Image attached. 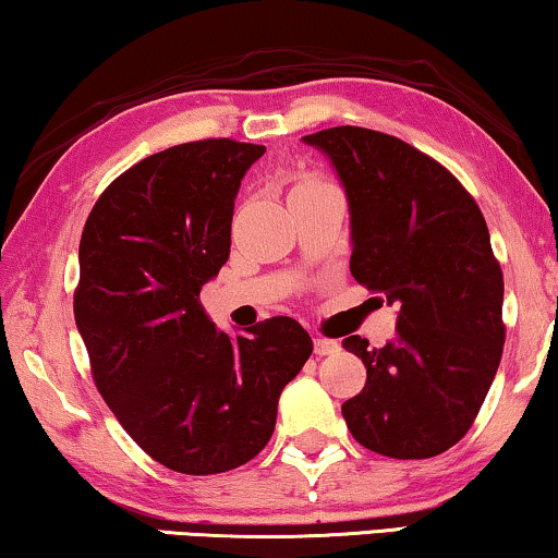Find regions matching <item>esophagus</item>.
<instances>
[{
	"instance_id": "1",
	"label": "esophagus",
	"mask_w": 558,
	"mask_h": 558,
	"mask_svg": "<svg viewBox=\"0 0 558 558\" xmlns=\"http://www.w3.org/2000/svg\"><path fill=\"white\" fill-rule=\"evenodd\" d=\"M337 352H339L337 339H327V337L314 339V354H319V357H325V354H337Z\"/></svg>"
}]
</instances>
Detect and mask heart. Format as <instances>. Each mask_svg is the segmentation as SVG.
<instances>
[{
  "label": "heart",
  "mask_w": 558,
  "mask_h": 558,
  "mask_svg": "<svg viewBox=\"0 0 558 558\" xmlns=\"http://www.w3.org/2000/svg\"><path fill=\"white\" fill-rule=\"evenodd\" d=\"M327 181L325 179H319L317 173H304L302 179H299L296 183H294V189L292 191H302V189H314V185H325Z\"/></svg>",
  "instance_id": "heart-1"
}]
</instances>
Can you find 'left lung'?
Instances as JSON below:
<instances>
[{"label":"left lung","instance_id":"left-lung-1","mask_svg":"<svg viewBox=\"0 0 558 558\" xmlns=\"http://www.w3.org/2000/svg\"><path fill=\"white\" fill-rule=\"evenodd\" d=\"M325 150L352 214V277L398 304V337L344 350L367 367L342 405L373 453L420 460L471 430L504 354V271L475 198L427 153L357 125L304 135Z\"/></svg>","mask_w":558,"mask_h":558}]
</instances>
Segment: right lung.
<instances>
[{
    "label": "right lung",
    "instance_id": "right-lung-1",
    "mask_svg": "<svg viewBox=\"0 0 558 558\" xmlns=\"http://www.w3.org/2000/svg\"><path fill=\"white\" fill-rule=\"evenodd\" d=\"M264 150L206 138L143 158L100 193L80 239L72 310L95 387L125 433L175 473L248 463L312 354L292 317L231 339L201 304V287L229 259L241 179Z\"/></svg>",
    "mask_w": 558,
    "mask_h": 558
}]
</instances>
